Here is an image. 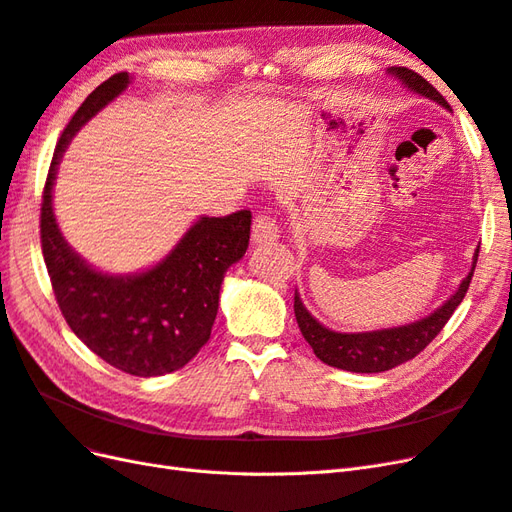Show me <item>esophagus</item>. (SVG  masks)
<instances>
[{
    "label": "esophagus",
    "mask_w": 512,
    "mask_h": 512,
    "mask_svg": "<svg viewBox=\"0 0 512 512\" xmlns=\"http://www.w3.org/2000/svg\"><path fill=\"white\" fill-rule=\"evenodd\" d=\"M280 237V226L275 224L269 213H258L252 224V243L262 245V243H271Z\"/></svg>",
    "instance_id": "obj_1"
}]
</instances>
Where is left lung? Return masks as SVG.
Returning a JSON list of instances; mask_svg holds the SVG:
<instances>
[{
  "label": "left lung",
  "instance_id": "8db88e82",
  "mask_svg": "<svg viewBox=\"0 0 512 512\" xmlns=\"http://www.w3.org/2000/svg\"><path fill=\"white\" fill-rule=\"evenodd\" d=\"M386 72L393 74L397 81H401V85L414 91V94L438 102L444 108H451L440 91L414 70L393 66ZM478 250L480 245L474 252L470 273L463 277V282L459 284L453 297L427 318L404 324V327L369 333H337L324 327V324H320L312 314H309L299 297V292H294V316H297L305 342L312 346L314 354L322 363L337 369L354 371V374H378V371H389L401 363L414 359L418 352H423L433 339H436L448 318L453 316L457 305L466 297L476 269Z\"/></svg>",
  "mask_w": 512,
  "mask_h": 512
}]
</instances>
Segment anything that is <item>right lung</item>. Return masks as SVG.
<instances>
[{"label":"right lung","mask_w":512,"mask_h":512,"mask_svg":"<svg viewBox=\"0 0 512 512\" xmlns=\"http://www.w3.org/2000/svg\"><path fill=\"white\" fill-rule=\"evenodd\" d=\"M128 85V72L113 74L61 132L44 183L40 239L57 305L74 335L108 365L153 378L181 369L209 342L224 275L250 243L252 213L200 218L156 267L134 275L96 271L72 250L53 213L57 166L72 136Z\"/></svg>","instance_id":"right-lung-1"}]
</instances>
